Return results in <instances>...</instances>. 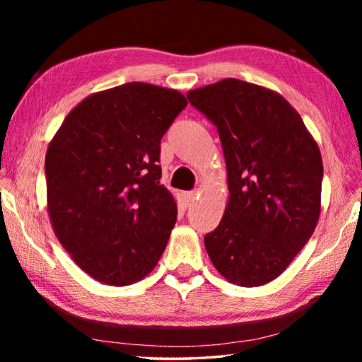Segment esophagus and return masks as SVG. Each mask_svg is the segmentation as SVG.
Returning <instances> with one entry per match:
<instances>
[{
  "mask_svg": "<svg viewBox=\"0 0 362 362\" xmlns=\"http://www.w3.org/2000/svg\"><path fill=\"white\" fill-rule=\"evenodd\" d=\"M194 199H196V192H183L180 194V201L185 207L192 206L194 203Z\"/></svg>",
  "mask_w": 362,
  "mask_h": 362,
  "instance_id": "obj_1",
  "label": "esophagus"
}]
</instances>
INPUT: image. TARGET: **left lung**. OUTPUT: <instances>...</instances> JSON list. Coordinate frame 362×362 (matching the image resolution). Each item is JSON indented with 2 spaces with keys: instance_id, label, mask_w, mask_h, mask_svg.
Wrapping results in <instances>:
<instances>
[{
  "instance_id": "8db88e82",
  "label": "left lung",
  "mask_w": 362,
  "mask_h": 362,
  "mask_svg": "<svg viewBox=\"0 0 362 362\" xmlns=\"http://www.w3.org/2000/svg\"><path fill=\"white\" fill-rule=\"evenodd\" d=\"M217 127L230 198L207 255L233 284L263 286L289 267L321 214L322 159L283 95L226 78L187 94Z\"/></svg>"
}]
</instances>
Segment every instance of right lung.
<instances>
[{
  "mask_svg": "<svg viewBox=\"0 0 362 362\" xmlns=\"http://www.w3.org/2000/svg\"><path fill=\"white\" fill-rule=\"evenodd\" d=\"M185 95L148 83L90 94L66 115L46 151L47 212L73 262L108 286L156 267L177 220L159 185L161 139Z\"/></svg>",
  "mask_w": 362,
  "mask_h": 362,
  "instance_id": "right-lung-1",
  "label": "right lung"
}]
</instances>
